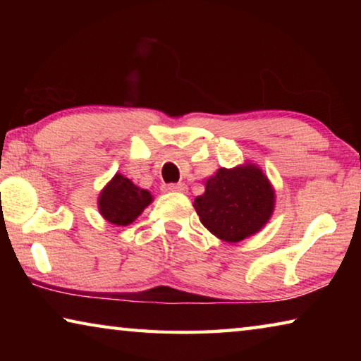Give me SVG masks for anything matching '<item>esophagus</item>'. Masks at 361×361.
Wrapping results in <instances>:
<instances>
[{
    "label": "esophagus",
    "mask_w": 361,
    "mask_h": 361,
    "mask_svg": "<svg viewBox=\"0 0 361 361\" xmlns=\"http://www.w3.org/2000/svg\"><path fill=\"white\" fill-rule=\"evenodd\" d=\"M185 183H176V185H166L164 186V191L166 192H185L186 191Z\"/></svg>",
    "instance_id": "1"
}]
</instances>
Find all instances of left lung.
Listing matches in <instances>:
<instances>
[{
    "label": "left lung",
    "mask_w": 361,
    "mask_h": 361,
    "mask_svg": "<svg viewBox=\"0 0 361 361\" xmlns=\"http://www.w3.org/2000/svg\"><path fill=\"white\" fill-rule=\"evenodd\" d=\"M276 191L255 164L218 169L205 181V192L194 199V209L213 235L235 243L259 232L271 219Z\"/></svg>",
    "instance_id": "8db88e82"
}]
</instances>
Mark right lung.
<instances>
[{"label":"right lung","mask_w":361,"mask_h":361,"mask_svg":"<svg viewBox=\"0 0 361 361\" xmlns=\"http://www.w3.org/2000/svg\"><path fill=\"white\" fill-rule=\"evenodd\" d=\"M152 202V195L146 189L116 173L111 181L102 189L99 195V212L108 223L116 226H129L142 215V212Z\"/></svg>","instance_id":"obj_1"}]
</instances>
